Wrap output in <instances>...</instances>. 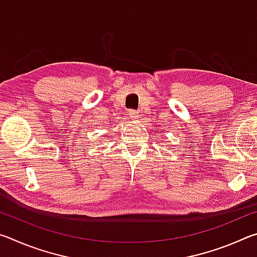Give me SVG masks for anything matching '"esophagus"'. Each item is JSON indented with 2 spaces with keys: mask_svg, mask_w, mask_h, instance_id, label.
<instances>
[{
  "mask_svg": "<svg viewBox=\"0 0 257 257\" xmlns=\"http://www.w3.org/2000/svg\"><path fill=\"white\" fill-rule=\"evenodd\" d=\"M137 113H136V111H134V110H129L128 111V113H127V116H129L130 119H134V118H136V115Z\"/></svg>",
  "mask_w": 257,
  "mask_h": 257,
  "instance_id": "34e87169",
  "label": "esophagus"
}]
</instances>
